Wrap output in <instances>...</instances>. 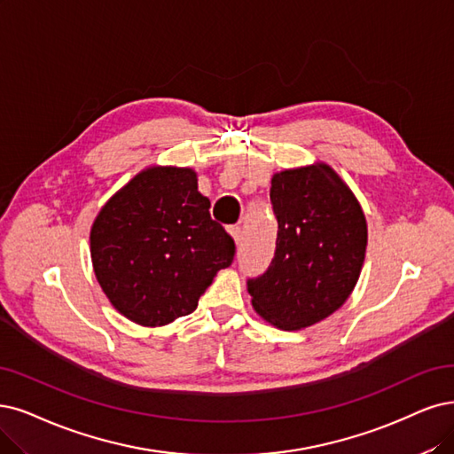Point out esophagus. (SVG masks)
I'll return each instance as SVG.
<instances>
[{
	"label": "esophagus",
	"instance_id": "34e87169",
	"mask_svg": "<svg viewBox=\"0 0 454 454\" xmlns=\"http://www.w3.org/2000/svg\"><path fill=\"white\" fill-rule=\"evenodd\" d=\"M228 231H230V236L233 238V241H236V245H241V241H243V231H241V228H239V226H230Z\"/></svg>",
	"mask_w": 454,
	"mask_h": 454
}]
</instances>
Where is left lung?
<instances>
[{
	"label": "left lung",
	"mask_w": 454,
	"mask_h": 454,
	"mask_svg": "<svg viewBox=\"0 0 454 454\" xmlns=\"http://www.w3.org/2000/svg\"><path fill=\"white\" fill-rule=\"evenodd\" d=\"M278 223L275 258L248 278L254 310L284 331L303 329L339 310L354 292L366 253V218L340 176L324 162L271 179Z\"/></svg>",
	"instance_id": "left-lung-1"
}]
</instances>
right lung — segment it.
Here are the masks:
<instances>
[{
	"label": "right lung",
	"instance_id": "add662e5",
	"mask_svg": "<svg viewBox=\"0 0 454 454\" xmlns=\"http://www.w3.org/2000/svg\"><path fill=\"white\" fill-rule=\"evenodd\" d=\"M191 168L151 166L117 191L91 226L100 288L130 322L172 324L196 310L236 243L209 215Z\"/></svg>",
	"mask_w": 454,
	"mask_h": 454
}]
</instances>
